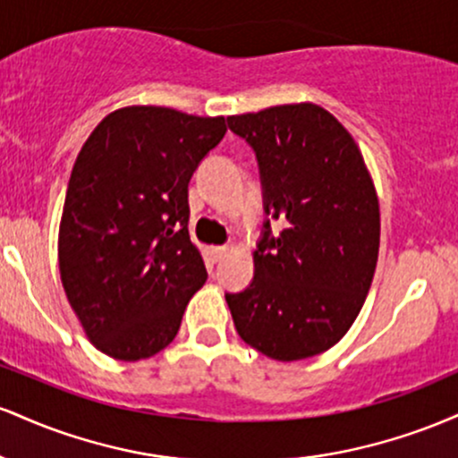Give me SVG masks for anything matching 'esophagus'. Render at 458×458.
I'll return each instance as SVG.
<instances>
[{
    "label": "esophagus",
    "instance_id": "esophagus-1",
    "mask_svg": "<svg viewBox=\"0 0 458 458\" xmlns=\"http://www.w3.org/2000/svg\"><path fill=\"white\" fill-rule=\"evenodd\" d=\"M230 251V247H225V245H215V247H211V256H213V260L215 262H219L224 259L225 254H228Z\"/></svg>",
    "mask_w": 458,
    "mask_h": 458
}]
</instances>
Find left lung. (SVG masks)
Returning a JSON list of instances; mask_svg holds the SVG:
<instances>
[{
  "label": "left lung",
  "mask_w": 458,
  "mask_h": 458,
  "mask_svg": "<svg viewBox=\"0 0 458 458\" xmlns=\"http://www.w3.org/2000/svg\"><path fill=\"white\" fill-rule=\"evenodd\" d=\"M256 152L265 213L254 280L225 293L247 344L277 361L338 343L364 306L379 256V199L355 140L314 103L230 115Z\"/></svg>",
  "instance_id": "left-lung-1"
}]
</instances>
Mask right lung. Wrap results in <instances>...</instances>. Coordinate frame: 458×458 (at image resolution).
Returning <instances> with one entry per match:
<instances>
[{
  "instance_id": "right-lung-1",
  "label": "right lung",
  "mask_w": 458,
  "mask_h": 458,
  "mask_svg": "<svg viewBox=\"0 0 458 458\" xmlns=\"http://www.w3.org/2000/svg\"><path fill=\"white\" fill-rule=\"evenodd\" d=\"M225 120L133 105L79 150L57 239L62 286L90 343L140 361L176 338L207 267L189 239V181Z\"/></svg>"
}]
</instances>
